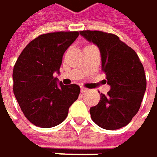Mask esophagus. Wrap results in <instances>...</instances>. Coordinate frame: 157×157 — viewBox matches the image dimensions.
Here are the masks:
<instances>
[{
	"mask_svg": "<svg viewBox=\"0 0 157 157\" xmlns=\"http://www.w3.org/2000/svg\"><path fill=\"white\" fill-rule=\"evenodd\" d=\"M80 90H81L82 93H85V92L88 91V89H86V88H84V87H81V88H80Z\"/></svg>",
	"mask_w": 157,
	"mask_h": 157,
	"instance_id": "34e87169",
	"label": "esophagus"
}]
</instances>
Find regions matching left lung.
Returning a JSON list of instances; mask_svg holds the SVG:
<instances>
[{
	"label": "left lung",
	"mask_w": 157,
	"mask_h": 157,
	"mask_svg": "<svg viewBox=\"0 0 157 157\" xmlns=\"http://www.w3.org/2000/svg\"><path fill=\"white\" fill-rule=\"evenodd\" d=\"M79 33L100 48L101 69L111 86L107 95L101 94L99 103L90 108V117L106 130L124 127L138 113L146 90L144 66L136 52L116 35L90 30Z\"/></svg>",
	"instance_id": "1"
}]
</instances>
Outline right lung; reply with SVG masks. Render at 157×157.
Instances as JSON below:
<instances>
[{
	"instance_id": "add662e5",
	"label": "right lung",
	"mask_w": 157,
	"mask_h": 157,
	"mask_svg": "<svg viewBox=\"0 0 157 157\" xmlns=\"http://www.w3.org/2000/svg\"><path fill=\"white\" fill-rule=\"evenodd\" d=\"M79 32L44 34L32 40L15 62L13 93L26 119L41 128L58 125L67 116L68 109L78 98L77 84L56 83L63 55Z\"/></svg>"
}]
</instances>
